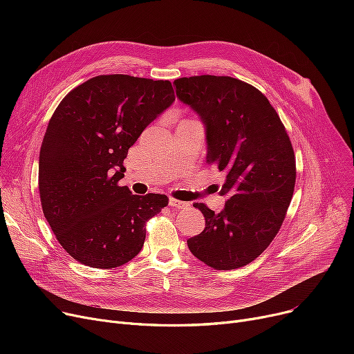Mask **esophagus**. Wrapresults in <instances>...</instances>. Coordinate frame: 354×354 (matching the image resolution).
I'll return each instance as SVG.
<instances>
[{
  "instance_id": "obj_1",
  "label": "esophagus",
  "mask_w": 354,
  "mask_h": 354,
  "mask_svg": "<svg viewBox=\"0 0 354 354\" xmlns=\"http://www.w3.org/2000/svg\"><path fill=\"white\" fill-rule=\"evenodd\" d=\"M169 205L172 208H176V209H188L191 207V203L189 202H185V201L175 199V198H171L169 199Z\"/></svg>"
}]
</instances>
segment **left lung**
Returning a JSON list of instances; mask_svg holds the SVG:
<instances>
[{"label":"left lung","instance_id":"1","mask_svg":"<svg viewBox=\"0 0 354 354\" xmlns=\"http://www.w3.org/2000/svg\"><path fill=\"white\" fill-rule=\"evenodd\" d=\"M178 99L207 129V160L227 174L219 214L195 202L205 230L188 239L191 252L215 270L244 267L280 231L295 185V156L287 130L268 99L228 76L180 77Z\"/></svg>","mask_w":354,"mask_h":354}]
</instances>
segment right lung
<instances>
[{
    "label": "right lung",
    "mask_w": 354,
    "mask_h": 354,
    "mask_svg": "<svg viewBox=\"0 0 354 354\" xmlns=\"http://www.w3.org/2000/svg\"><path fill=\"white\" fill-rule=\"evenodd\" d=\"M174 102L169 80L103 74L73 88L55 109L40 151V199L55 238L79 263L109 270L140 252L146 222L169 198L120 187L123 160Z\"/></svg>",
    "instance_id": "obj_1"
}]
</instances>
